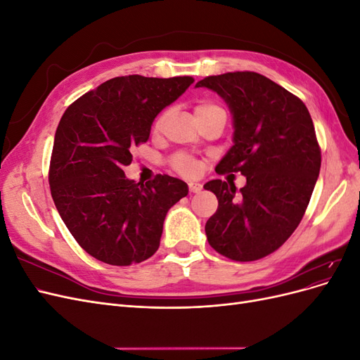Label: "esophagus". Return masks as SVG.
Masks as SVG:
<instances>
[{"label":"esophagus","instance_id":"esophagus-1","mask_svg":"<svg viewBox=\"0 0 360 360\" xmlns=\"http://www.w3.org/2000/svg\"><path fill=\"white\" fill-rule=\"evenodd\" d=\"M201 189H202L201 183H198V181H191L189 183V191L192 193H198V192H201Z\"/></svg>","mask_w":360,"mask_h":360}]
</instances>
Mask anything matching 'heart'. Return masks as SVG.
Listing matches in <instances>:
<instances>
[{
  "instance_id": "heart-1",
  "label": "heart",
  "mask_w": 360,
  "mask_h": 360,
  "mask_svg": "<svg viewBox=\"0 0 360 360\" xmlns=\"http://www.w3.org/2000/svg\"><path fill=\"white\" fill-rule=\"evenodd\" d=\"M216 111H224L221 106H217L212 102H200L197 106H195V115H197V118H202L205 115H209L212 112H216ZM163 122H165V114H162L156 118V122L153 124V132L155 134H159L162 127H163ZM172 167L176 168L179 172L184 174V176H192V174H195V171H197V162H195V159L186 153H180L177 156H174L172 159Z\"/></svg>"
}]
</instances>
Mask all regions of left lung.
<instances>
[{
  "label": "left lung",
  "instance_id": "1",
  "mask_svg": "<svg viewBox=\"0 0 360 360\" xmlns=\"http://www.w3.org/2000/svg\"><path fill=\"white\" fill-rule=\"evenodd\" d=\"M195 86L219 94L233 114V147L216 172H242L246 184L212 180L217 198L205 224L210 246L234 261H255L285 243L300 224L317 183L321 151L308 108L255 72L207 76Z\"/></svg>",
  "mask_w": 360,
  "mask_h": 360
}]
</instances>
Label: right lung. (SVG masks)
Here are the masks:
<instances>
[{
  "instance_id": "add662e5",
  "label": "right lung",
  "mask_w": 360,
  "mask_h": 360,
  "mask_svg": "<svg viewBox=\"0 0 360 360\" xmlns=\"http://www.w3.org/2000/svg\"><path fill=\"white\" fill-rule=\"evenodd\" d=\"M192 76L112 78L64 111L49 165L52 200L79 246L111 266L153 255L171 207L188 184L167 174L148 183L124 176L156 115L186 91Z\"/></svg>"
}]
</instances>
